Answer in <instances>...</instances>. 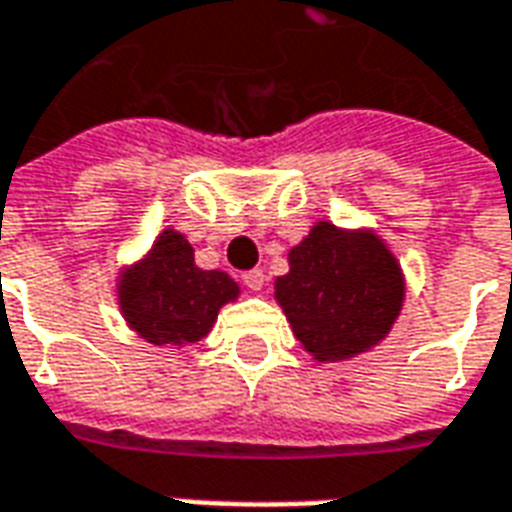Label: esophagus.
I'll list each match as a JSON object with an SVG mask.
<instances>
[{
    "label": "esophagus",
    "instance_id": "1",
    "mask_svg": "<svg viewBox=\"0 0 512 512\" xmlns=\"http://www.w3.org/2000/svg\"><path fill=\"white\" fill-rule=\"evenodd\" d=\"M241 279H244V285L249 290H260V288H263V282H266V277H263V271H260V268H252V271H246Z\"/></svg>",
    "mask_w": 512,
    "mask_h": 512
}]
</instances>
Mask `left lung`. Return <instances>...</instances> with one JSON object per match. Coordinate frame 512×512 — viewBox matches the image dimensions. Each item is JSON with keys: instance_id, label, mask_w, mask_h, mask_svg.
Instances as JSON below:
<instances>
[{"instance_id": "obj_1", "label": "left lung", "mask_w": 512, "mask_h": 512, "mask_svg": "<svg viewBox=\"0 0 512 512\" xmlns=\"http://www.w3.org/2000/svg\"><path fill=\"white\" fill-rule=\"evenodd\" d=\"M403 271L373 233L318 222L290 249L277 301L293 334L318 362L365 354L384 340L403 307Z\"/></svg>"}]
</instances>
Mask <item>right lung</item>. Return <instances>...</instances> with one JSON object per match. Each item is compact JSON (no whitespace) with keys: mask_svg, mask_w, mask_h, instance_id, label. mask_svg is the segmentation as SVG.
I'll return each instance as SVG.
<instances>
[{"mask_svg":"<svg viewBox=\"0 0 512 512\" xmlns=\"http://www.w3.org/2000/svg\"><path fill=\"white\" fill-rule=\"evenodd\" d=\"M120 310L128 326L153 345L197 343L211 332L216 315L238 296L224 271L194 266V249L175 230H164L139 266L120 285Z\"/></svg>","mask_w":512,"mask_h":512,"instance_id":"1","label":"right lung"}]
</instances>
